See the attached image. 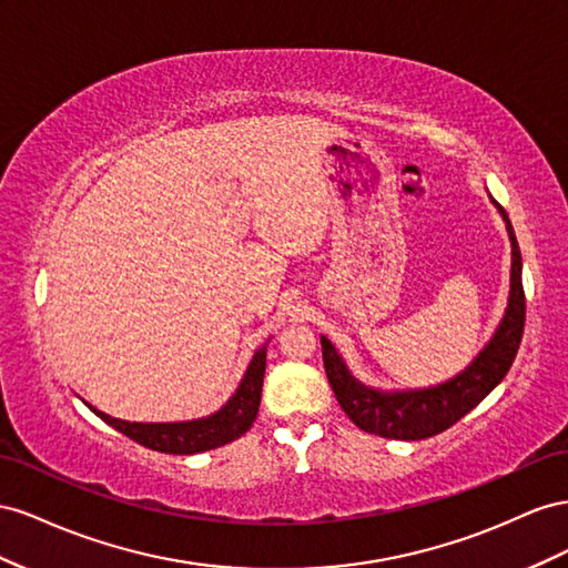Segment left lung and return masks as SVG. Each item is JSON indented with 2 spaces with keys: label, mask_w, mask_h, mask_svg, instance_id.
<instances>
[{
  "label": "left lung",
  "mask_w": 568,
  "mask_h": 568,
  "mask_svg": "<svg viewBox=\"0 0 568 568\" xmlns=\"http://www.w3.org/2000/svg\"><path fill=\"white\" fill-rule=\"evenodd\" d=\"M490 202L505 219L511 242L509 300L505 316H501L488 345L455 378L430 387H418V390H381V387H371L354 378L335 345L326 335H321L323 366H326L328 383L339 407L345 409L354 426L381 437H390V440H426V437L455 426L507 376L518 345H521L526 321L521 250H518L507 212L493 197Z\"/></svg>",
  "instance_id": "obj_1"
}]
</instances>
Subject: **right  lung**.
<instances>
[{
    "label": "right lung",
    "instance_id": "add662e5",
    "mask_svg": "<svg viewBox=\"0 0 568 568\" xmlns=\"http://www.w3.org/2000/svg\"><path fill=\"white\" fill-rule=\"evenodd\" d=\"M264 371H266V345L258 347L252 356V362L242 376L237 390L231 399L214 414L192 418V420H173V424H138V420H123L113 418L92 404L88 407L100 416L104 424L116 428L119 433L128 435L131 440L156 449L166 452V455H197V452L216 449L221 445H229L242 433H247L254 424L258 402H262V385H264Z\"/></svg>",
    "mask_w": 568,
    "mask_h": 568
}]
</instances>
